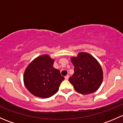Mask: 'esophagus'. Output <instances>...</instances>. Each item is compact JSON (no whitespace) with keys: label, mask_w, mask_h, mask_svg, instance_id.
<instances>
[{"label":"esophagus","mask_w":123,"mask_h":123,"mask_svg":"<svg viewBox=\"0 0 123 123\" xmlns=\"http://www.w3.org/2000/svg\"><path fill=\"white\" fill-rule=\"evenodd\" d=\"M69 79V75H67L66 76H65V80H68Z\"/></svg>","instance_id":"34e87169"}]
</instances>
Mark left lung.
I'll return each mask as SVG.
<instances>
[{
  "instance_id": "1",
  "label": "left lung",
  "mask_w": 123,
  "mask_h": 123,
  "mask_svg": "<svg viewBox=\"0 0 123 123\" xmlns=\"http://www.w3.org/2000/svg\"><path fill=\"white\" fill-rule=\"evenodd\" d=\"M74 73L69 78V82L77 92L87 95L96 92L103 80V71L97 60L91 55L80 52L71 57Z\"/></svg>"
}]
</instances>
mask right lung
Wrapping results in <instances>:
<instances>
[{"label": "right lung", "instance_id": "add662e5", "mask_svg": "<svg viewBox=\"0 0 123 123\" xmlns=\"http://www.w3.org/2000/svg\"><path fill=\"white\" fill-rule=\"evenodd\" d=\"M52 59L48 55L39 56L25 69L24 83L27 90L41 98H48L55 95L64 77L59 69L54 68Z\"/></svg>", "mask_w": 123, "mask_h": 123}]
</instances>
